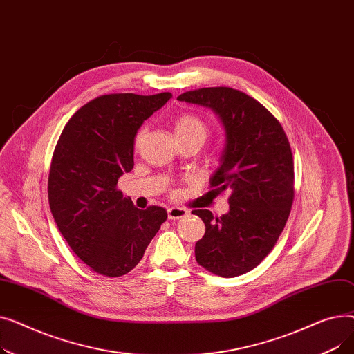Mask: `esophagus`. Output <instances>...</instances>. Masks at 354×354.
I'll use <instances>...</instances> for the list:
<instances>
[{
  "label": "esophagus",
  "instance_id": "obj_1",
  "mask_svg": "<svg viewBox=\"0 0 354 354\" xmlns=\"http://www.w3.org/2000/svg\"><path fill=\"white\" fill-rule=\"evenodd\" d=\"M187 215H188V211L179 207H171L167 209V219H180Z\"/></svg>",
  "mask_w": 354,
  "mask_h": 354
}]
</instances>
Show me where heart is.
<instances>
[{
  "instance_id": "1",
  "label": "heart",
  "mask_w": 354,
  "mask_h": 354,
  "mask_svg": "<svg viewBox=\"0 0 354 354\" xmlns=\"http://www.w3.org/2000/svg\"><path fill=\"white\" fill-rule=\"evenodd\" d=\"M175 133L176 138H195L203 143V140L208 138L209 127L207 122L199 116L185 113L175 120ZM142 135L143 132L139 135V138H142Z\"/></svg>"
}]
</instances>
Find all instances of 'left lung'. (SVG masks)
<instances>
[{
    "instance_id": "1",
    "label": "left lung",
    "mask_w": 354,
    "mask_h": 354,
    "mask_svg": "<svg viewBox=\"0 0 354 354\" xmlns=\"http://www.w3.org/2000/svg\"><path fill=\"white\" fill-rule=\"evenodd\" d=\"M179 102L211 109L225 130L224 151L209 183L231 191L230 211L214 216L195 209L205 235L195 258L208 271L231 278L255 268L275 245L294 199V162L283 126L245 93L231 87L187 91Z\"/></svg>"
}]
</instances>
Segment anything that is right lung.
I'll return each instance as SVG.
<instances>
[{"label":"right lung","instance_id":"1","mask_svg":"<svg viewBox=\"0 0 354 354\" xmlns=\"http://www.w3.org/2000/svg\"><path fill=\"white\" fill-rule=\"evenodd\" d=\"M171 97L169 91L100 96L71 116L54 149L51 214L74 254L102 275L133 270L167 218L160 207L136 208L116 185L133 167L139 127Z\"/></svg>","mask_w":354,"mask_h":354}]
</instances>
